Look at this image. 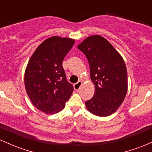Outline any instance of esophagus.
Wrapping results in <instances>:
<instances>
[{"label":"esophagus","instance_id":"34e87169","mask_svg":"<svg viewBox=\"0 0 152 152\" xmlns=\"http://www.w3.org/2000/svg\"><path fill=\"white\" fill-rule=\"evenodd\" d=\"M82 85V81H78L77 83H75L74 84V88H75V90H78L80 88V87H81V86Z\"/></svg>","mask_w":152,"mask_h":152}]
</instances>
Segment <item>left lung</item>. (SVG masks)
<instances>
[{
	"mask_svg": "<svg viewBox=\"0 0 152 152\" xmlns=\"http://www.w3.org/2000/svg\"><path fill=\"white\" fill-rule=\"evenodd\" d=\"M86 56L95 92L85 102L89 112L98 116L114 113L124 100L128 88L127 70L119 53L99 35L87 37L78 46Z\"/></svg>",
	"mask_w": 152,
	"mask_h": 152,
	"instance_id": "left-lung-1",
	"label": "left lung"
}]
</instances>
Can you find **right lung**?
<instances>
[{
    "mask_svg": "<svg viewBox=\"0 0 152 152\" xmlns=\"http://www.w3.org/2000/svg\"><path fill=\"white\" fill-rule=\"evenodd\" d=\"M74 42L69 38H47L35 50L26 69L28 96L35 107L47 114L64 109L73 93L74 87L66 80L62 63Z\"/></svg>",
    "mask_w": 152,
    "mask_h": 152,
    "instance_id": "1",
    "label": "right lung"
}]
</instances>
